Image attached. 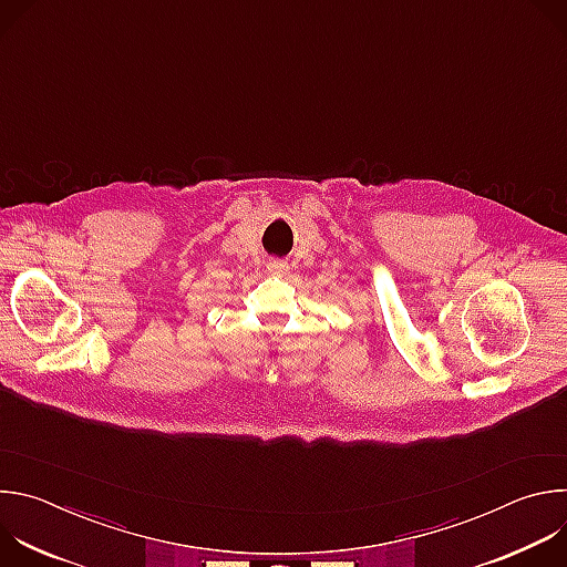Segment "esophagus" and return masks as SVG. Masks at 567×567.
<instances>
[{"mask_svg":"<svg viewBox=\"0 0 567 567\" xmlns=\"http://www.w3.org/2000/svg\"><path fill=\"white\" fill-rule=\"evenodd\" d=\"M271 269L280 274V271H285V269H287V265H285V262H274V265H271Z\"/></svg>","mask_w":567,"mask_h":567,"instance_id":"34e87169","label":"esophagus"}]
</instances>
